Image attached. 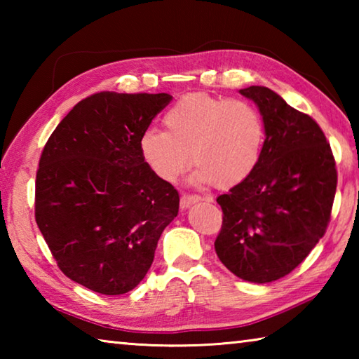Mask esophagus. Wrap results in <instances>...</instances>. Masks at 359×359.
Returning a JSON list of instances; mask_svg holds the SVG:
<instances>
[{"label":"esophagus","mask_w":359,"mask_h":359,"mask_svg":"<svg viewBox=\"0 0 359 359\" xmlns=\"http://www.w3.org/2000/svg\"><path fill=\"white\" fill-rule=\"evenodd\" d=\"M201 201V196L198 194H182L180 196V208L182 209H188L191 204Z\"/></svg>","instance_id":"obj_1"}]
</instances>
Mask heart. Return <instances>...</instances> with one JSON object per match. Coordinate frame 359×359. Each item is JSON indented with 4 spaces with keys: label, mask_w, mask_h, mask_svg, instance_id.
I'll use <instances>...</instances> for the list:
<instances>
[{
    "label": "heart",
    "mask_w": 359,
    "mask_h": 359,
    "mask_svg": "<svg viewBox=\"0 0 359 359\" xmlns=\"http://www.w3.org/2000/svg\"><path fill=\"white\" fill-rule=\"evenodd\" d=\"M163 121L166 131L141 133L139 151L150 171L165 182L177 180L193 156L199 166L194 180L234 187L253 174L263 155L264 118L248 101L190 93L168 109Z\"/></svg>",
    "instance_id": "heart-1"
}]
</instances>
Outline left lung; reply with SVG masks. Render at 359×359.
Instances as JSON below:
<instances>
[{"label": "left lung", "mask_w": 359, "mask_h": 359, "mask_svg": "<svg viewBox=\"0 0 359 359\" xmlns=\"http://www.w3.org/2000/svg\"><path fill=\"white\" fill-rule=\"evenodd\" d=\"M239 93L258 106L266 139L253 174L217 198L223 224L215 252L242 280L269 283L299 266L325 236L336 161L317 121L280 95L258 85Z\"/></svg>", "instance_id": "8db88e82"}]
</instances>
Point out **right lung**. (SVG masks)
Segmentation results:
<instances>
[{"label": "right lung", "mask_w": 359, "mask_h": 359, "mask_svg": "<svg viewBox=\"0 0 359 359\" xmlns=\"http://www.w3.org/2000/svg\"><path fill=\"white\" fill-rule=\"evenodd\" d=\"M168 93H95L72 107L42 150L34 217L66 277L96 293H128L177 217L179 193L150 171L139 136Z\"/></svg>", "instance_id": "obj_1"}]
</instances>
